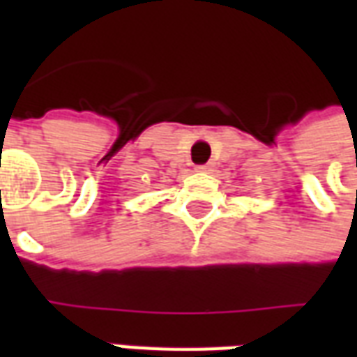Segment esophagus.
<instances>
[{"label":"esophagus","instance_id":"esophagus-1","mask_svg":"<svg viewBox=\"0 0 357 357\" xmlns=\"http://www.w3.org/2000/svg\"><path fill=\"white\" fill-rule=\"evenodd\" d=\"M197 168H199V170H201V172H208L210 170L208 166H197Z\"/></svg>","mask_w":357,"mask_h":357}]
</instances>
